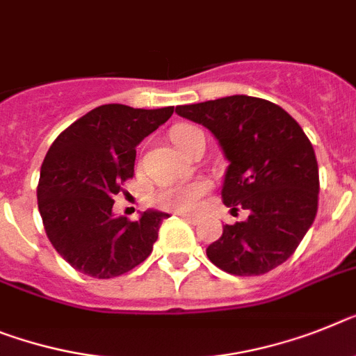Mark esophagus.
I'll list each match as a JSON object with an SVG mask.
<instances>
[{
  "instance_id": "34e87169",
  "label": "esophagus",
  "mask_w": 356,
  "mask_h": 356,
  "mask_svg": "<svg viewBox=\"0 0 356 356\" xmlns=\"http://www.w3.org/2000/svg\"><path fill=\"white\" fill-rule=\"evenodd\" d=\"M179 217H183V219L184 220H188V222H190V224H197V222H199V219H197V217H195V215H190V213H183V211H179Z\"/></svg>"
}]
</instances>
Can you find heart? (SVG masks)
I'll return each instance as SVG.
<instances>
[{
    "label": "heart",
    "mask_w": 356,
    "mask_h": 356,
    "mask_svg": "<svg viewBox=\"0 0 356 356\" xmlns=\"http://www.w3.org/2000/svg\"><path fill=\"white\" fill-rule=\"evenodd\" d=\"M202 134L201 130H197L195 127H177L172 132L173 143L177 145V148L184 150L186 145L192 141L193 137ZM208 192V184L201 183V181H193V183H183V184H170V186L163 188L157 195H155V202L161 208L173 211H190L195 210L204 193Z\"/></svg>",
    "instance_id": "b5f03b06"
}]
</instances>
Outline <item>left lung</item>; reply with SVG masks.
Listing matches in <instances>:
<instances>
[{"instance_id": "8db88e82", "label": "left lung", "mask_w": 356, "mask_h": 356, "mask_svg": "<svg viewBox=\"0 0 356 356\" xmlns=\"http://www.w3.org/2000/svg\"><path fill=\"white\" fill-rule=\"evenodd\" d=\"M175 113L208 128L228 168L220 195L232 213L248 219L224 224L206 255L226 273L252 277L271 271L293 255L318 206L315 150L297 121L279 104L229 95L183 104Z\"/></svg>"}]
</instances>
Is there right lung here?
I'll return each instance as SVG.
<instances>
[{
    "label": "right lung",
    "mask_w": 356,
    "mask_h": 356,
    "mask_svg": "<svg viewBox=\"0 0 356 356\" xmlns=\"http://www.w3.org/2000/svg\"><path fill=\"white\" fill-rule=\"evenodd\" d=\"M173 106L103 104L58 136L41 164L38 208L56 252L77 271L112 279L146 261L168 213L115 217L113 195L134 177L136 146L172 118Z\"/></svg>",
    "instance_id": "right-lung-1"
}]
</instances>
